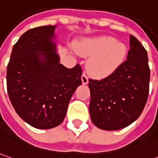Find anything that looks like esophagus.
<instances>
[{
  "instance_id": "obj_1",
  "label": "esophagus",
  "mask_w": 158,
  "mask_h": 158,
  "mask_svg": "<svg viewBox=\"0 0 158 158\" xmlns=\"http://www.w3.org/2000/svg\"><path fill=\"white\" fill-rule=\"evenodd\" d=\"M81 80H82L83 85H86L88 83V78H87V76L85 73L82 74V76H81Z\"/></svg>"
}]
</instances>
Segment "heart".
Listing matches in <instances>:
<instances>
[{
    "label": "heart",
    "mask_w": 158,
    "mask_h": 158,
    "mask_svg": "<svg viewBox=\"0 0 158 158\" xmlns=\"http://www.w3.org/2000/svg\"><path fill=\"white\" fill-rule=\"evenodd\" d=\"M76 52L90 59V72L97 77H106L112 74L124 61L127 47L118 43L116 38L104 35L90 38L79 43Z\"/></svg>",
    "instance_id": "heart-1"
}]
</instances>
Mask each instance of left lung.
I'll use <instances>...</instances> for the list:
<instances>
[{
    "instance_id": "obj_1",
    "label": "left lung",
    "mask_w": 158,
    "mask_h": 158,
    "mask_svg": "<svg viewBox=\"0 0 158 158\" xmlns=\"http://www.w3.org/2000/svg\"><path fill=\"white\" fill-rule=\"evenodd\" d=\"M127 60L108 77L89 79V112L101 129L118 130L134 123L142 114L149 95L150 71L147 51L130 35Z\"/></svg>"
}]
</instances>
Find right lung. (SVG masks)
I'll list each match as a JSON object with an SVG mask.
<instances>
[{
    "label": "right lung",
    "instance_id": "add662e5",
    "mask_svg": "<svg viewBox=\"0 0 158 158\" xmlns=\"http://www.w3.org/2000/svg\"><path fill=\"white\" fill-rule=\"evenodd\" d=\"M34 28L13 46L7 67V89L15 112L39 129L55 128L65 117L72 96L81 85L79 64L68 69L60 64L55 29Z\"/></svg>",
    "mask_w": 158,
    "mask_h": 158
}]
</instances>
